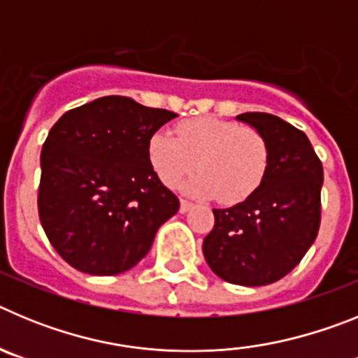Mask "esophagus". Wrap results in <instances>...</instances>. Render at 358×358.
I'll return each mask as SVG.
<instances>
[{"mask_svg":"<svg viewBox=\"0 0 358 358\" xmlns=\"http://www.w3.org/2000/svg\"><path fill=\"white\" fill-rule=\"evenodd\" d=\"M192 208H194V204H192V202L186 201V199H181V208H179V210H181V213H186V211H189Z\"/></svg>","mask_w":358,"mask_h":358,"instance_id":"esophagus-1","label":"esophagus"}]
</instances>
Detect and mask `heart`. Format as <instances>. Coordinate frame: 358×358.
<instances>
[{"label": "heart", "instance_id": "b5f03b06", "mask_svg": "<svg viewBox=\"0 0 358 358\" xmlns=\"http://www.w3.org/2000/svg\"><path fill=\"white\" fill-rule=\"evenodd\" d=\"M176 136L157 131L148 143V157L161 181L173 188L194 172L189 194L213 197L224 204L245 201L260 188L268 164L264 134L231 120L202 116L179 123Z\"/></svg>", "mask_w": 358, "mask_h": 358}]
</instances>
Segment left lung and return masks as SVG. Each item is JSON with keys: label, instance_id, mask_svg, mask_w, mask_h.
I'll use <instances>...</instances> for the list:
<instances>
[{"label": "left lung", "instance_id": "8db88e82", "mask_svg": "<svg viewBox=\"0 0 358 358\" xmlns=\"http://www.w3.org/2000/svg\"><path fill=\"white\" fill-rule=\"evenodd\" d=\"M262 132L268 164L255 194L213 210L215 226L202 252L227 283L262 287L292 271L314 243L321 224L322 164L306 134L268 113L236 116Z\"/></svg>", "mask_w": 358, "mask_h": 358}]
</instances>
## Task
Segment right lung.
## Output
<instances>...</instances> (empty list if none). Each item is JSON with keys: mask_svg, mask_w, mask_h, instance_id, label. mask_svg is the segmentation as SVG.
<instances>
[{"mask_svg": "<svg viewBox=\"0 0 358 358\" xmlns=\"http://www.w3.org/2000/svg\"><path fill=\"white\" fill-rule=\"evenodd\" d=\"M176 113L127 96L68 110L41 152L37 208L61 258L93 276H115L150 251L179 199L159 181L148 143Z\"/></svg>", "mask_w": 358, "mask_h": 358, "instance_id": "right-lung-1", "label": "right lung"}]
</instances>
